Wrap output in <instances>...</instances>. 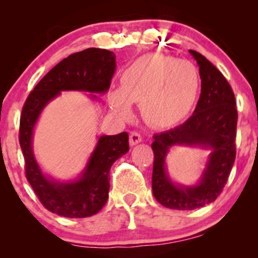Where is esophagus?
I'll return each instance as SVG.
<instances>
[{
	"instance_id": "1",
	"label": "esophagus",
	"mask_w": 258,
	"mask_h": 258,
	"mask_svg": "<svg viewBox=\"0 0 258 258\" xmlns=\"http://www.w3.org/2000/svg\"><path fill=\"white\" fill-rule=\"evenodd\" d=\"M141 142H142V137L138 132L133 131L130 133V144H131V146H136V144L141 143Z\"/></svg>"
}]
</instances>
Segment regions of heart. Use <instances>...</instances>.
Listing matches in <instances>:
<instances>
[{
  "label": "heart",
  "instance_id": "obj_1",
  "mask_svg": "<svg viewBox=\"0 0 258 258\" xmlns=\"http://www.w3.org/2000/svg\"><path fill=\"white\" fill-rule=\"evenodd\" d=\"M200 84L199 72L190 61L152 53L126 68L119 90L109 96V105L115 114L128 116L130 104L141 103L142 115L148 122L171 126L193 109Z\"/></svg>",
  "mask_w": 258,
  "mask_h": 258
}]
</instances>
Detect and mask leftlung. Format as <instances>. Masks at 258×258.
Listing matches in <instances>:
<instances>
[{
  "label": "left lung",
  "instance_id": "8db88e82",
  "mask_svg": "<svg viewBox=\"0 0 258 258\" xmlns=\"http://www.w3.org/2000/svg\"><path fill=\"white\" fill-rule=\"evenodd\" d=\"M199 65L201 93L194 114L182 125L154 135L152 188L161 205L173 210H194L217 199L235 161L238 111L232 87L222 73L197 51L189 49ZM176 145L212 150L200 182L180 186L169 178L166 156Z\"/></svg>",
  "mask_w": 258,
  "mask_h": 258
}]
</instances>
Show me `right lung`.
<instances>
[{
	"label": "right lung",
	"instance_id": "1",
	"mask_svg": "<svg viewBox=\"0 0 258 258\" xmlns=\"http://www.w3.org/2000/svg\"><path fill=\"white\" fill-rule=\"evenodd\" d=\"M116 63L114 52L87 48L63 59L30 92L20 115L19 143L25 160L26 179L48 211L63 217L85 218L105 205L110 188V167L128 152V135L100 136L87 165L78 178L61 182L46 176L34 150V128L44 106L63 91L104 94L109 90ZM92 99H98L91 94Z\"/></svg>",
	"mask_w": 258,
	"mask_h": 258
}]
</instances>
